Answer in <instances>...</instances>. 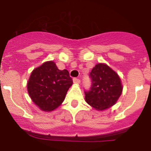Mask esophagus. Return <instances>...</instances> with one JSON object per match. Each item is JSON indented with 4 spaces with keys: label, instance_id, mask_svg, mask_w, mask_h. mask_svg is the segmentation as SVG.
<instances>
[{
    "label": "esophagus",
    "instance_id": "esophagus-1",
    "mask_svg": "<svg viewBox=\"0 0 151 151\" xmlns=\"http://www.w3.org/2000/svg\"><path fill=\"white\" fill-rule=\"evenodd\" d=\"M73 82L76 84H79L81 82V80L77 78H73Z\"/></svg>",
    "mask_w": 151,
    "mask_h": 151
}]
</instances>
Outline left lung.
<instances>
[{"instance_id":"1","label":"left lung","mask_w":151,"mask_h":151,"mask_svg":"<svg viewBox=\"0 0 151 151\" xmlns=\"http://www.w3.org/2000/svg\"><path fill=\"white\" fill-rule=\"evenodd\" d=\"M91 86L85 91V101L97 110L115 104L122 91L121 79L115 71L104 63H98L89 75Z\"/></svg>"}]
</instances>
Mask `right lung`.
<instances>
[{"label": "right lung", "instance_id": "right-lung-1", "mask_svg": "<svg viewBox=\"0 0 151 151\" xmlns=\"http://www.w3.org/2000/svg\"><path fill=\"white\" fill-rule=\"evenodd\" d=\"M73 79L66 69L60 70L53 61L32 72L27 83L31 99L43 111H52L63 102Z\"/></svg>", "mask_w": 151, "mask_h": 151}]
</instances>
